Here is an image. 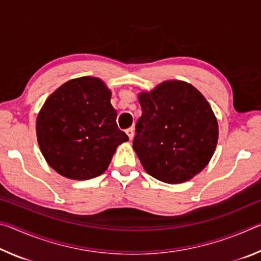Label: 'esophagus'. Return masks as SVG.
Returning a JSON list of instances; mask_svg holds the SVG:
<instances>
[{
  "label": "esophagus",
  "mask_w": 261,
  "mask_h": 261,
  "mask_svg": "<svg viewBox=\"0 0 261 261\" xmlns=\"http://www.w3.org/2000/svg\"><path fill=\"white\" fill-rule=\"evenodd\" d=\"M125 132H126V135L129 136L130 139L134 138V136H135V129H134V127H129V129L125 130Z\"/></svg>",
  "instance_id": "esophagus-1"
}]
</instances>
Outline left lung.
I'll list each match as a JSON object with an SVG mask.
<instances>
[{"mask_svg": "<svg viewBox=\"0 0 261 261\" xmlns=\"http://www.w3.org/2000/svg\"><path fill=\"white\" fill-rule=\"evenodd\" d=\"M134 149L154 178L176 184L192 178L213 156L219 138L218 121L196 87L168 81L139 94Z\"/></svg>", "mask_w": 261, "mask_h": 261, "instance_id": "obj_1", "label": "left lung"}]
</instances>
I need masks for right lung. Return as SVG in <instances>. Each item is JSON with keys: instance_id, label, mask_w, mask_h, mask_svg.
I'll list each match as a JSON object with an SVG mask.
<instances>
[{"instance_id": "right-lung-1", "label": "right lung", "mask_w": 261, "mask_h": 261, "mask_svg": "<svg viewBox=\"0 0 261 261\" xmlns=\"http://www.w3.org/2000/svg\"><path fill=\"white\" fill-rule=\"evenodd\" d=\"M110 94L99 78L81 77L46 100L37 118L38 143L60 175L77 180L100 176L118 145L129 140L118 129Z\"/></svg>"}]
</instances>
